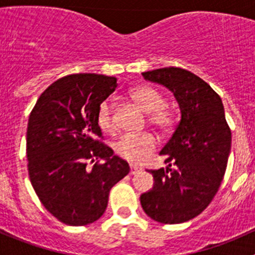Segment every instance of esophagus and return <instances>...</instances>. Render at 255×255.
I'll list each match as a JSON object with an SVG mask.
<instances>
[{"mask_svg":"<svg viewBox=\"0 0 255 255\" xmlns=\"http://www.w3.org/2000/svg\"><path fill=\"white\" fill-rule=\"evenodd\" d=\"M140 170H142V169H140L139 166L134 165V164H130V175H134V174L139 173Z\"/></svg>","mask_w":255,"mask_h":255,"instance_id":"obj_1","label":"esophagus"}]
</instances>
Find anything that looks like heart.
Returning a JSON list of instances; mask_svg holds the SVG:
<instances>
[{
	"label": "heart",
	"instance_id": "heart-1",
	"mask_svg": "<svg viewBox=\"0 0 255 255\" xmlns=\"http://www.w3.org/2000/svg\"><path fill=\"white\" fill-rule=\"evenodd\" d=\"M130 99L148 113V121L151 126L163 132H168L174 126V116L164 107L165 99L158 90L150 86H137L130 91ZM96 122L102 132L111 133L115 129L112 117V106L109 100H105L99 106ZM156 139L149 133L143 134H125L113 144V150L120 158L129 163L139 164L145 160L155 149Z\"/></svg>",
	"mask_w": 255,
	"mask_h": 255
}]
</instances>
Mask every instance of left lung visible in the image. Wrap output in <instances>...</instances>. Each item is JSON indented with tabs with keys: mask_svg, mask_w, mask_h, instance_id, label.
Listing matches in <instances>:
<instances>
[{
	"mask_svg": "<svg viewBox=\"0 0 255 255\" xmlns=\"http://www.w3.org/2000/svg\"><path fill=\"white\" fill-rule=\"evenodd\" d=\"M142 75L173 92L180 122L159 153L168 156V168L149 171L153 189L140 195V204L156 222H187L210 205L227 168L232 137L225 107L212 87L191 71L163 68Z\"/></svg>",
	"mask_w": 255,
	"mask_h": 255,
	"instance_id": "1",
	"label": "left lung"
}]
</instances>
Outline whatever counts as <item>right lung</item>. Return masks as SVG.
I'll list each match as a JSON object with an SVG mask.
<instances>
[{
	"label": "right lung",
	"mask_w": 255,
	"mask_h": 255,
	"mask_svg": "<svg viewBox=\"0 0 255 255\" xmlns=\"http://www.w3.org/2000/svg\"><path fill=\"white\" fill-rule=\"evenodd\" d=\"M117 87V79L74 74L40 95L27 128L29 179L49 212L68 226H85L106 211L110 190L129 173L126 160L97 142L99 106ZM102 160L91 169L86 160Z\"/></svg>",
	"instance_id": "1"
}]
</instances>
